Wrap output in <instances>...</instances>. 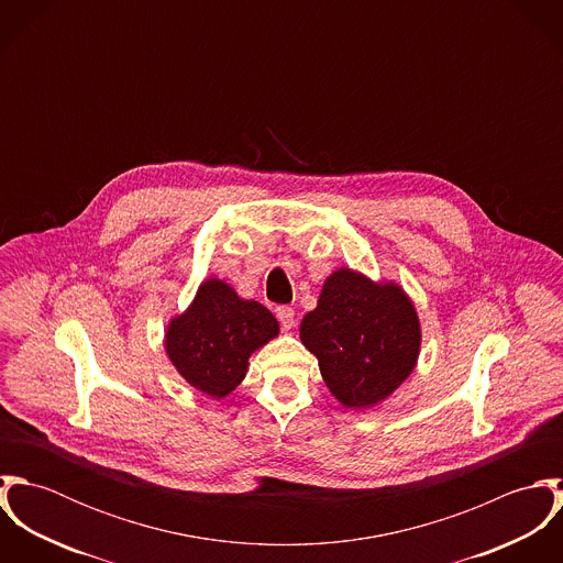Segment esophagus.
<instances>
[{
  "label": "esophagus",
  "instance_id": "34e87169",
  "mask_svg": "<svg viewBox=\"0 0 563 563\" xmlns=\"http://www.w3.org/2000/svg\"><path fill=\"white\" fill-rule=\"evenodd\" d=\"M277 319L284 329H292L295 327V310L288 306H282V308H277Z\"/></svg>",
  "mask_w": 563,
  "mask_h": 563
}]
</instances>
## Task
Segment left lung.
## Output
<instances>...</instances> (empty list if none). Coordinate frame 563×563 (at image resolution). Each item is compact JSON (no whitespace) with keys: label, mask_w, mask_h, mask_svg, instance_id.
<instances>
[{"label":"left lung","mask_w":563,"mask_h":563,"mask_svg":"<svg viewBox=\"0 0 563 563\" xmlns=\"http://www.w3.org/2000/svg\"><path fill=\"white\" fill-rule=\"evenodd\" d=\"M319 360L331 397L346 409L386 401L413 373L422 329L413 301L393 279H371L349 266L322 284L317 308L299 327Z\"/></svg>","instance_id":"left-lung-1"}]
</instances>
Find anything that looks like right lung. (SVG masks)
Wrapping results in <instances>:
<instances>
[{
  "label": "right lung",
  "mask_w": 563,
  "mask_h": 563,
  "mask_svg": "<svg viewBox=\"0 0 563 563\" xmlns=\"http://www.w3.org/2000/svg\"><path fill=\"white\" fill-rule=\"evenodd\" d=\"M277 335L279 322L268 308L208 277L190 306L166 324L164 351L186 384L221 401L239 388L249 357Z\"/></svg>",
  "instance_id": "right-lung-1"
}]
</instances>
